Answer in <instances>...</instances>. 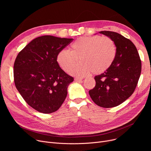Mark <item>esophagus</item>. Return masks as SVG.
Segmentation results:
<instances>
[{"instance_id":"34e87169","label":"esophagus","mask_w":151,"mask_h":151,"mask_svg":"<svg viewBox=\"0 0 151 151\" xmlns=\"http://www.w3.org/2000/svg\"><path fill=\"white\" fill-rule=\"evenodd\" d=\"M83 80L82 79V78H79V77H76L75 78V80L76 81H81V80Z\"/></svg>"}]
</instances>
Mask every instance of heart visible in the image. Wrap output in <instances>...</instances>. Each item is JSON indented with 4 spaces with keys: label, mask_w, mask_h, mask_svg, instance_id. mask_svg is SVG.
Here are the masks:
<instances>
[{
    "label": "heart",
    "mask_w": 151,
    "mask_h": 151,
    "mask_svg": "<svg viewBox=\"0 0 151 151\" xmlns=\"http://www.w3.org/2000/svg\"><path fill=\"white\" fill-rule=\"evenodd\" d=\"M116 54V44L111 38L99 35L82 37L71 45L70 51H59L57 62L63 71L68 72L79 59L81 62L71 70V74L84 76L92 72L98 75L111 66Z\"/></svg>",
    "instance_id": "obj_1"
}]
</instances>
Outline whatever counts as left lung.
<instances>
[{
  "mask_svg": "<svg viewBox=\"0 0 151 151\" xmlns=\"http://www.w3.org/2000/svg\"><path fill=\"white\" fill-rule=\"evenodd\" d=\"M100 33L114 42L117 54L109 68L95 76L96 86L89 93L98 106L112 108L122 104L134 92L141 72V61L137 47L129 39L114 32Z\"/></svg>",
  "mask_w": 151,
  "mask_h": 151,
  "instance_id": "8db88e82",
  "label": "left lung"
}]
</instances>
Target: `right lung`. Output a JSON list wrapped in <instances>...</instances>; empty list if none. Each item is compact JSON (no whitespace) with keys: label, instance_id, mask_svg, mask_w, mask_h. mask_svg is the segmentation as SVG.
<instances>
[{"label":"right lung","instance_id":"right-lung-1","mask_svg":"<svg viewBox=\"0 0 151 151\" xmlns=\"http://www.w3.org/2000/svg\"><path fill=\"white\" fill-rule=\"evenodd\" d=\"M73 40L51 35L37 37L18 53L14 63V82L27 104L40 113L57 111L74 79L58 64V52Z\"/></svg>","mask_w":151,"mask_h":151}]
</instances>
